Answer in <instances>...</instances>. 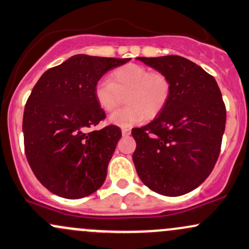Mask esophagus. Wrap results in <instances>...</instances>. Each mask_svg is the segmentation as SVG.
Returning a JSON list of instances; mask_svg holds the SVG:
<instances>
[{
  "mask_svg": "<svg viewBox=\"0 0 249 249\" xmlns=\"http://www.w3.org/2000/svg\"><path fill=\"white\" fill-rule=\"evenodd\" d=\"M122 133H123V136H129L131 133V130L129 129V127H123Z\"/></svg>",
  "mask_w": 249,
  "mask_h": 249,
  "instance_id": "1",
  "label": "esophagus"
}]
</instances>
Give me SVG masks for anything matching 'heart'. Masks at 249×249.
Here are the masks:
<instances>
[{"instance_id": "1", "label": "heart", "mask_w": 249, "mask_h": 249, "mask_svg": "<svg viewBox=\"0 0 249 249\" xmlns=\"http://www.w3.org/2000/svg\"><path fill=\"white\" fill-rule=\"evenodd\" d=\"M124 95L126 106L114 111L108 122L127 127L155 118L164 110L171 95V81L164 73L127 64L112 73L111 81L104 79L94 86L95 99L105 111H113Z\"/></svg>"}]
</instances>
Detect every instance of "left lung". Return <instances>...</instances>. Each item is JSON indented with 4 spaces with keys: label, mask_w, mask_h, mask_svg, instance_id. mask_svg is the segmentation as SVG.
I'll return each instance as SVG.
<instances>
[{
    "label": "left lung",
    "mask_w": 249,
    "mask_h": 249,
    "mask_svg": "<svg viewBox=\"0 0 249 249\" xmlns=\"http://www.w3.org/2000/svg\"><path fill=\"white\" fill-rule=\"evenodd\" d=\"M137 60L168 75L171 95L151 123L132 129L136 170L156 193L184 195L204 182L220 155L226 126L222 94L214 76L182 56Z\"/></svg>",
    "instance_id": "left-lung-1"
}]
</instances>
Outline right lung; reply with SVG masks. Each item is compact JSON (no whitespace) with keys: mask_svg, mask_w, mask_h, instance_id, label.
<instances>
[{"mask_svg":"<svg viewBox=\"0 0 249 249\" xmlns=\"http://www.w3.org/2000/svg\"><path fill=\"white\" fill-rule=\"evenodd\" d=\"M130 60L76 54L46 71L32 89L23 112L24 150L36 178L55 195L76 200L105 182L122 131L116 125L89 131L105 118L94 86Z\"/></svg>","mask_w":249,"mask_h":249,"instance_id":"1","label":"right lung"}]
</instances>
